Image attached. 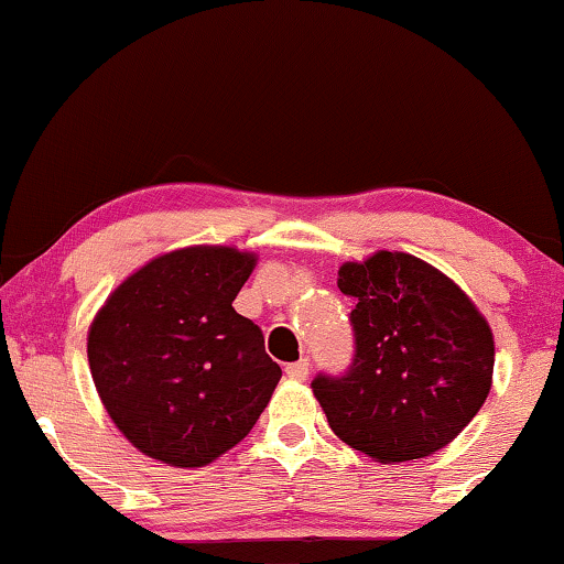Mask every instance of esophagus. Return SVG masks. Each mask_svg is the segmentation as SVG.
Here are the masks:
<instances>
[{
  "instance_id": "34e87169",
  "label": "esophagus",
  "mask_w": 564,
  "mask_h": 564,
  "mask_svg": "<svg viewBox=\"0 0 564 564\" xmlns=\"http://www.w3.org/2000/svg\"><path fill=\"white\" fill-rule=\"evenodd\" d=\"M284 375H288L290 380H305V377L311 375V361H307V359L292 361V365L284 367Z\"/></svg>"
}]
</instances>
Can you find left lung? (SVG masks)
<instances>
[{"instance_id": "left-lung-1", "label": "left lung", "mask_w": 564, "mask_h": 564, "mask_svg": "<svg viewBox=\"0 0 564 564\" xmlns=\"http://www.w3.org/2000/svg\"><path fill=\"white\" fill-rule=\"evenodd\" d=\"M351 365L311 388L334 434L380 462L429 457L452 442L490 392L488 323L449 276L411 253L380 251L338 269Z\"/></svg>"}]
</instances>
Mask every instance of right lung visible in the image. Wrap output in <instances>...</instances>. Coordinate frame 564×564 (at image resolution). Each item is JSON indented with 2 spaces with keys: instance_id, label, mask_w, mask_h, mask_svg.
Instances as JSON below:
<instances>
[{
  "instance_id": "1",
  "label": "right lung",
  "mask_w": 564,
  "mask_h": 564,
  "mask_svg": "<svg viewBox=\"0 0 564 564\" xmlns=\"http://www.w3.org/2000/svg\"><path fill=\"white\" fill-rule=\"evenodd\" d=\"M251 253L195 246L153 259L89 328L97 392L128 436L172 467H203L253 429L282 369L234 311Z\"/></svg>"
}]
</instances>
